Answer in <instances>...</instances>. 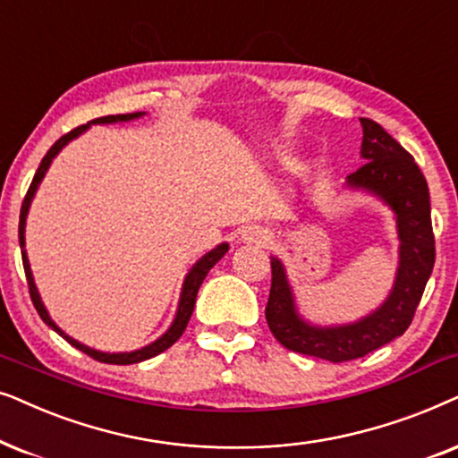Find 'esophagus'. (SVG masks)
<instances>
[{
	"mask_svg": "<svg viewBox=\"0 0 458 458\" xmlns=\"http://www.w3.org/2000/svg\"><path fill=\"white\" fill-rule=\"evenodd\" d=\"M242 241L253 242V245H266L270 241V233L261 225H249V228L242 230Z\"/></svg>",
	"mask_w": 458,
	"mask_h": 458,
	"instance_id": "obj_1",
	"label": "esophagus"
}]
</instances>
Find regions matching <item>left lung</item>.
<instances>
[{
  "label": "left lung",
  "instance_id": "obj_1",
  "mask_svg": "<svg viewBox=\"0 0 458 458\" xmlns=\"http://www.w3.org/2000/svg\"><path fill=\"white\" fill-rule=\"evenodd\" d=\"M360 155L367 163L347 175V186L375 194L395 213L400 266L387 300L373 314L352 325L314 327L297 314L284 266L280 259L270 258L272 286L266 320L272 335L286 350L331 362L356 360L400 337L411 327L436 261L425 175L414 158L379 123L373 119H360Z\"/></svg>",
  "mask_w": 458,
  "mask_h": 458
}]
</instances>
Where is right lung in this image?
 I'll return each instance as SVG.
<instances>
[{
  "label": "right lung",
  "instance_id": "obj_1",
  "mask_svg": "<svg viewBox=\"0 0 458 458\" xmlns=\"http://www.w3.org/2000/svg\"><path fill=\"white\" fill-rule=\"evenodd\" d=\"M144 113H127V114H106V117H100V119H94L89 121L88 125H81V127H75V130H71L69 133H64L63 138L56 140L54 146L50 150L46 152V157L41 158L38 172L33 175V182H30L29 191H27V197L22 200V207H21V222H18V239H21V249H22V266H24V274H27V283H29V293H30V301H33L35 310H38V314L41 316V320L46 322L47 327H52L54 331H56L60 337L69 341L71 345H75L79 352L88 353V356L94 358L98 362H106V364H136V362H142V360H148V358L157 356V353L165 352L167 347H172L175 341L182 337V333H184V328L188 325V320H191L192 316V310H194V301H197V293H199V286L203 284V280L207 276V272L211 270L213 266L217 264L219 259L224 258L225 251H228V242H222V245H217L216 249H211L209 253L203 255L197 264L192 266V270L188 272V276L184 280V286H182V295H180V303H178V312H175V318L172 322V327L167 328L165 335H161L157 341H152L150 345L142 347V350H136V352H123V353H106V352H98V350H91V347L79 344L72 337H69L64 331H60L56 327V322L50 318V314H47V310L44 303H41V297L38 293V286H35V280H33V274H30V266H29V258H27V251H24V224H27V213H29V207H30V200L35 197V191H38V186L41 184V180H44V175L47 172V167H50L52 158L58 155L60 150L64 148L66 144L71 142V140H75L77 136H81V133L88 130L89 125H98V123H117V121H131V119H138L142 117Z\"/></svg>",
  "mask_w": 458,
  "mask_h": 458
}]
</instances>
